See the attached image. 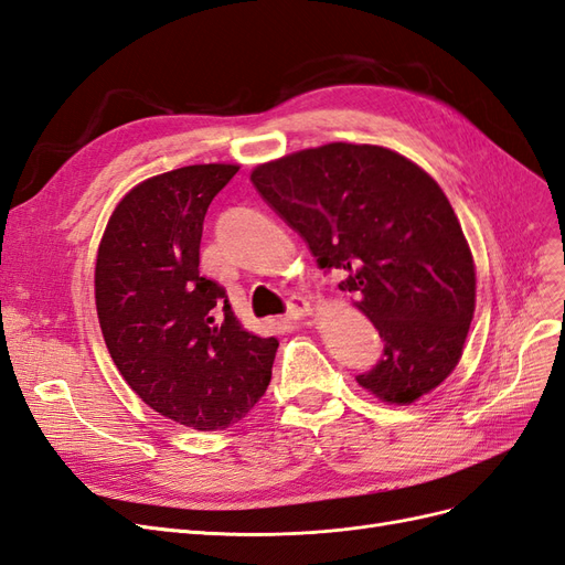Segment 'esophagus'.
<instances>
[{"instance_id":"esophagus-1","label":"esophagus","mask_w":565,"mask_h":565,"mask_svg":"<svg viewBox=\"0 0 565 565\" xmlns=\"http://www.w3.org/2000/svg\"><path fill=\"white\" fill-rule=\"evenodd\" d=\"M309 313H311V303H309V299H303V297H292V301H289V309H287L285 318H287V320H301V318H306Z\"/></svg>"}]
</instances>
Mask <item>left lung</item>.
<instances>
[{
	"label": "left lung",
	"instance_id": "left-lung-1",
	"mask_svg": "<svg viewBox=\"0 0 565 565\" xmlns=\"http://www.w3.org/2000/svg\"><path fill=\"white\" fill-rule=\"evenodd\" d=\"M252 183L380 330L358 384L415 403L455 370L476 306L473 256L440 185L382 146L328 143L259 164Z\"/></svg>",
	"mask_w": 565,
	"mask_h": 565
}]
</instances>
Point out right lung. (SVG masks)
<instances>
[{
	"label": "right lung",
	"instance_id": "obj_1",
	"mask_svg": "<svg viewBox=\"0 0 565 565\" xmlns=\"http://www.w3.org/2000/svg\"><path fill=\"white\" fill-rule=\"evenodd\" d=\"M237 164L152 177L117 204L96 256V311L113 363L146 405L198 431L241 422L266 393L276 337L247 332L200 276L202 221Z\"/></svg>",
	"mask_w": 565,
	"mask_h": 565
}]
</instances>
